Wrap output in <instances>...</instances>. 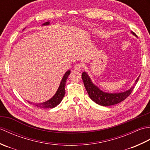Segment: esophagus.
I'll return each mask as SVG.
<instances>
[{"label": "esophagus", "instance_id": "1", "mask_svg": "<svg viewBox=\"0 0 150 150\" xmlns=\"http://www.w3.org/2000/svg\"><path fill=\"white\" fill-rule=\"evenodd\" d=\"M82 68V65L81 63H77L74 66V69L77 70V71H81Z\"/></svg>", "mask_w": 150, "mask_h": 150}]
</instances>
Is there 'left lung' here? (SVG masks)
<instances>
[{
	"mask_svg": "<svg viewBox=\"0 0 150 150\" xmlns=\"http://www.w3.org/2000/svg\"><path fill=\"white\" fill-rule=\"evenodd\" d=\"M132 33L134 36L137 37L135 33L132 31ZM139 77L140 76H139L138 78L136 79L133 86L128 90L120 92V93H107V92L102 91L99 88L93 83L88 73L84 71L82 73V81H83L85 88L88 92L89 97L95 103L103 106H112V105L120 103L124 100H125L131 94L133 89H134L135 86L137 83Z\"/></svg>",
	"mask_w": 150,
	"mask_h": 150,
	"instance_id": "8db88e82",
	"label": "left lung"
}]
</instances>
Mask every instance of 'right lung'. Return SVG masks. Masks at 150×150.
I'll return each mask as SVG.
<instances>
[{"label":"right lung","instance_id":"add662e5","mask_svg":"<svg viewBox=\"0 0 150 150\" xmlns=\"http://www.w3.org/2000/svg\"><path fill=\"white\" fill-rule=\"evenodd\" d=\"M50 24V22H46L45 23L42 24V26H48ZM70 73H71V71H70V70H68V71H67L65 73V74L64 75L62 79L61 82H60L58 90H57L55 94L53 96L48 100L44 102V103H33L28 100L27 101L30 104H33L38 108H43V109H49V108H51V109H52V108L56 107L57 105H59L60 103V102L62 101L63 97H64L66 82V80L68 79V76L70 74Z\"/></svg>","mask_w":150,"mask_h":150}]
</instances>
